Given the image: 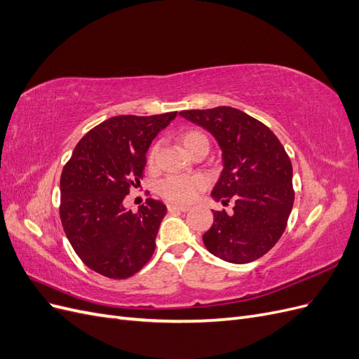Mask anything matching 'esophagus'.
I'll use <instances>...</instances> for the list:
<instances>
[{"label":"esophagus","mask_w":359,"mask_h":359,"mask_svg":"<svg viewBox=\"0 0 359 359\" xmlns=\"http://www.w3.org/2000/svg\"><path fill=\"white\" fill-rule=\"evenodd\" d=\"M168 211H170V212H173V211L186 212V211H189V206H187V205H175V203H170V205H168Z\"/></svg>","instance_id":"34e87169"}]
</instances>
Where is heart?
I'll return each mask as SVG.
<instances>
[{
  "label": "heart",
  "instance_id": "obj_1",
  "mask_svg": "<svg viewBox=\"0 0 359 359\" xmlns=\"http://www.w3.org/2000/svg\"><path fill=\"white\" fill-rule=\"evenodd\" d=\"M180 140L182 147L186 148L189 153L198 144L208 142V139H206V136L202 132H199V130H186V132L181 133ZM157 151H158L157 144H154L148 151L147 163L149 168L154 166L156 158H157ZM206 184H208V181H206V178L202 175H193V177L170 175L160 181L157 190L160 193V196H163L170 202L189 203L198 198V194L206 187Z\"/></svg>",
  "mask_w": 359,
  "mask_h": 359
}]
</instances>
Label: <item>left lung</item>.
<instances>
[{"label":"left lung","mask_w":359,"mask_h":359,"mask_svg":"<svg viewBox=\"0 0 359 359\" xmlns=\"http://www.w3.org/2000/svg\"><path fill=\"white\" fill-rule=\"evenodd\" d=\"M180 115L217 139L224 168L211 196L224 206L235 203L232 214L212 211L214 223L202 236L205 247L231 264L262 257L283 235L295 199L285 147L264 123L231 106Z\"/></svg>","instance_id":"left-lung-1"}]
</instances>
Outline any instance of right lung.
<instances>
[{
    "mask_svg": "<svg viewBox=\"0 0 359 359\" xmlns=\"http://www.w3.org/2000/svg\"><path fill=\"white\" fill-rule=\"evenodd\" d=\"M175 116H112L91 128L64 165L61 223L76 255L95 273L128 278L153 256L165 203L149 198L133 212L123 201L144 178L153 139Z\"/></svg>",
    "mask_w": 359,
    "mask_h": 359,
    "instance_id": "1",
    "label": "right lung"
}]
</instances>
